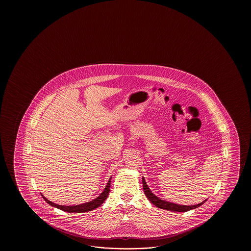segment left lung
<instances>
[{
    "label": "left lung",
    "mask_w": 251,
    "mask_h": 251,
    "mask_svg": "<svg viewBox=\"0 0 251 251\" xmlns=\"http://www.w3.org/2000/svg\"><path fill=\"white\" fill-rule=\"evenodd\" d=\"M143 185H144V190L145 196L149 199L150 202L154 204L155 206L159 207V208L165 209V210H169L171 212H187L189 210L192 209H196L199 207L200 205H202L206 200H204L202 203H198L196 205H181V204H176V203H171V202H167L162 199L158 198L157 196H155L153 193L150 190L149 187L147 186L146 182L144 177H143Z\"/></svg>",
    "instance_id": "8db88e82"
}]
</instances>
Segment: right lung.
<instances>
[{
  "label": "right lung",
  "mask_w": 251,
  "mask_h": 251,
  "mask_svg": "<svg viewBox=\"0 0 251 251\" xmlns=\"http://www.w3.org/2000/svg\"><path fill=\"white\" fill-rule=\"evenodd\" d=\"M111 179V177H110ZM110 179L107 182V187H105L104 191L100 195V197H98L96 199L92 200L91 202L88 203H81V204H78V205H70V206H65V205H59V204H55L53 202L49 201L47 198H45L43 195L42 198L45 199V201L56 208L60 209L62 211H64L66 213H84V212H89V211H92L94 209L98 208L99 206H100L103 202L107 198V196L109 194V189H110Z\"/></svg>",
  "instance_id": "add662e5"
}]
</instances>
